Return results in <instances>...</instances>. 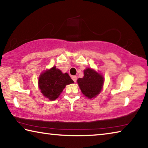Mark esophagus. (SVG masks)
Returning <instances> with one entry per match:
<instances>
[{"mask_svg":"<svg viewBox=\"0 0 148 148\" xmlns=\"http://www.w3.org/2000/svg\"><path fill=\"white\" fill-rule=\"evenodd\" d=\"M72 79H73V81L74 82H76V80H77V77L76 76H72Z\"/></svg>","mask_w":148,"mask_h":148,"instance_id":"34e87169","label":"esophagus"}]
</instances>
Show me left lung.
<instances>
[{"instance_id":"left-lung-1","label":"left lung","mask_w":148,"mask_h":148,"mask_svg":"<svg viewBox=\"0 0 148 148\" xmlns=\"http://www.w3.org/2000/svg\"><path fill=\"white\" fill-rule=\"evenodd\" d=\"M84 77L77 79L81 91L87 98L94 99L101 93L103 88L104 78L102 74L95 69L87 68L84 71Z\"/></svg>"}]
</instances>
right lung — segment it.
<instances>
[{
    "label": "right lung",
    "mask_w": 148,
    "mask_h": 148,
    "mask_svg": "<svg viewBox=\"0 0 148 148\" xmlns=\"http://www.w3.org/2000/svg\"><path fill=\"white\" fill-rule=\"evenodd\" d=\"M38 88L43 96L49 101L56 100L66 85L74 84L68 73H62L54 66L42 72L38 77Z\"/></svg>",
    "instance_id": "right-lung-1"
}]
</instances>
